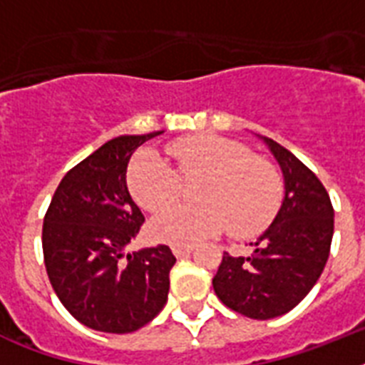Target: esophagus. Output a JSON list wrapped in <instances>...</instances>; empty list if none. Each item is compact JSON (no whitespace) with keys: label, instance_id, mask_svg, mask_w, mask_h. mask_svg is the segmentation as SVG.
<instances>
[{"label":"esophagus","instance_id":"34e87169","mask_svg":"<svg viewBox=\"0 0 365 365\" xmlns=\"http://www.w3.org/2000/svg\"><path fill=\"white\" fill-rule=\"evenodd\" d=\"M191 250H193V246H191V244H174V246H172V252H174V255H176V257L189 255L191 254Z\"/></svg>","mask_w":365,"mask_h":365}]
</instances>
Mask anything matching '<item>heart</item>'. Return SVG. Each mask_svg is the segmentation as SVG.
I'll return each instance as SVG.
<instances>
[{
  "mask_svg": "<svg viewBox=\"0 0 365 365\" xmlns=\"http://www.w3.org/2000/svg\"><path fill=\"white\" fill-rule=\"evenodd\" d=\"M168 153L178 173L155 151H140L126 170L130 195L151 214L175 202L182 179L201 178L195 186L197 205L177 207L153 220L151 235L157 240L193 244L227 227L237 239H250L269 227L280 210L282 178L242 143L195 134L174 140Z\"/></svg>",
  "mask_w": 365,
  "mask_h": 365,
  "instance_id": "obj_1",
  "label": "heart"
}]
</instances>
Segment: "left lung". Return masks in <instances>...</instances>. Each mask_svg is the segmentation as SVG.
I'll use <instances>...</instances> for the list:
<instances>
[{
  "instance_id": "left-lung-1",
  "label": "left lung",
  "mask_w": 365,
  "mask_h": 365,
  "mask_svg": "<svg viewBox=\"0 0 365 365\" xmlns=\"http://www.w3.org/2000/svg\"><path fill=\"white\" fill-rule=\"evenodd\" d=\"M284 174L282 206L252 255L223 252L212 280L222 303L255 320L282 317L322 274L334 237V206L317 174L271 138H263Z\"/></svg>"
}]
</instances>
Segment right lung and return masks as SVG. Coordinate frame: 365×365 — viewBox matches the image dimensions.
I'll list each match as a JSON object with an SVG mask.
<instances>
[{
    "mask_svg": "<svg viewBox=\"0 0 365 365\" xmlns=\"http://www.w3.org/2000/svg\"><path fill=\"white\" fill-rule=\"evenodd\" d=\"M159 134L106 142L62 178L43 220V257L54 294L71 317L96 331H136L168 299L172 250L159 244L126 254L145 222L126 187V166Z\"/></svg>",
    "mask_w": 365,
    "mask_h": 365,
    "instance_id": "add662e5",
    "label": "right lung"
}]
</instances>
